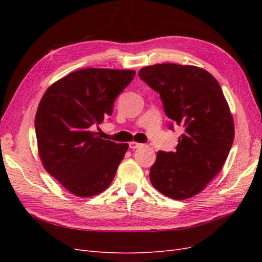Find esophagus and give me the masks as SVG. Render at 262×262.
Instances as JSON below:
<instances>
[{
    "label": "esophagus",
    "mask_w": 262,
    "mask_h": 262,
    "mask_svg": "<svg viewBox=\"0 0 262 262\" xmlns=\"http://www.w3.org/2000/svg\"><path fill=\"white\" fill-rule=\"evenodd\" d=\"M130 147L131 148H139V147H142L143 146V144H141V143H138V142H136V141H132V142H130Z\"/></svg>",
    "instance_id": "1"
}]
</instances>
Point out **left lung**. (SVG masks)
Wrapping results in <instances>:
<instances>
[{
    "instance_id": "obj_1",
    "label": "left lung",
    "mask_w": 262,
    "mask_h": 262,
    "mask_svg": "<svg viewBox=\"0 0 262 262\" xmlns=\"http://www.w3.org/2000/svg\"><path fill=\"white\" fill-rule=\"evenodd\" d=\"M139 76L161 95L167 117L185 128L176 152L158 150L149 180L166 196L189 199L221 171L232 147L235 126L224 94L215 77L194 66H148Z\"/></svg>"
}]
</instances>
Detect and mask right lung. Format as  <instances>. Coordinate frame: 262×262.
Masks as SVG:
<instances>
[{
  "instance_id": "1",
  "label": "right lung",
  "mask_w": 262,
  "mask_h": 262,
  "mask_svg": "<svg viewBox=\"0 0 262 262\" xmlns=\"http://www.w3.org/2000/svg\"><path fill=\"white\" fill-rule=\"evenodd\" d=\"M134 75L133 70H78L49 86L39 102V157L45 169L76 196L105 191L124 157L128 143L101 139L92 126L112 116L115 99Z\"/></svg>"
}]
</instances>
